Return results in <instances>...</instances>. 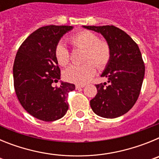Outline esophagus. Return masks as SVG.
Returning a JSON list of instances; mask_svg holds the SVG:
<instances>
[{
	"mask_svg": "<svg viewBox=\"0 0 159 159\" xmlns=\"http://www.w3.org/2000/svg\"><path fill=\"white\" fill-rule=\"evenodd\" d=\"M85 87V85L84 84H76L75 85V88H76V89H80V88H83Z\"/></svg>",
	"mask_w": 159,
	"mask_h": 159,
	"instance_id": "34e87169",
	"label": "esophagus"
}]
</instances>
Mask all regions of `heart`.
<instances>
[{
  "instance_id": "obj_1",
  "label": "heart",
  "mask_w": 159,
  "mask_h": 159,
  "mask_svg": "<svg viewBox=\"0 0 159 159\" xmlns=\"http://www.w3.org/2000/svg\"><path fill=\"white\" fill-rule=\"evenodd\" d=\"M69 40L74 47L85 49L84 60L87 62L69 67L64 72V76L70 82L86 84L95 75L96 66L102 70L109 64L111 57V47L107 42L99 40L95 33L88 30L77 32ZM55 53L59 64L66 66L69 64L70 52L64 43L57 44Z\"/></svg>"
}]
</instances>
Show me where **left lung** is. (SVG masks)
<instances>
[{
    "instance_id": "obj_1",
    "label": "left lung",
    "mask_w": 159,
    "mask_h": 159,
    "mask_svg": "<svg viewBox=\"0 0 159 159\" xmlns=\"http://www.w3.org/2000/svg\"><path fill=\"white\" fill-rule=\"evenodd\" d=\"M83 27L100 33L111 50L110 62L101 75L108 81L95 85L97 94L90 101L91 107L102 118L119 117L131 109L141 91L145 65L139 48L128 34L113 25Z\"/></svg>"
}]
</instances>
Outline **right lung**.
<instances>
[{"label": "right lung", "mask_w": 159, "mask_h": 159, "mask_svg": "<svg viewBox=\"0 0 159 159\" xmlns=\"http://www.w3.org/2000/svg\"><path fill=\"white\" fill-rule=\"evenodd\" d=\"M72 26L48 25L38 29L22 43L13 64L14 88L18 100L31 116L45 122L62 118L68 110V92L74 84L61 82L56 57L60 38Z\"/></svg>", "instance_id": "obj_1"}]
</instances>
